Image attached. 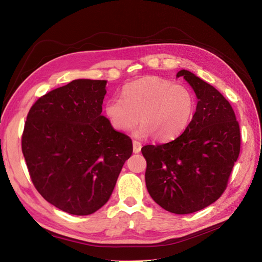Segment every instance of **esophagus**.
Wrapping results in <instances>:
<instances>
[{
  "mask_svg": "<svg viewBox=\"0 0 262 262\" xmlns=\"http://www.w3.org/2000/svg\"><path fill=\"white\" fill-rule=\"evenodd\" d=\"M141 143L139 142V141H136V140H134L133 141V151H134V153H139L140 152V150H141Z\"/></svg>",
  "mask_w": 262,
  "mask_h": 262,
  "instance_id": "esophagus-1",
  "label": "esophagus"
}]
</instances>
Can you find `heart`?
Returning <instances> with one entry per match:
<instances>
[{
    "label": "heart",
    "instance_id": "obj_1",
    "mask_svg": "<svg viewBox=\"0 0 262 262\" xmlns=\"http://www.w3.org/2000/svg\"><path fill=\"white\" fill-rule=\"evenodd\" d=\"M195 108L196 98L188 86L149 76L125 85L122 99H108L104 111L118 132H128L140 122L137 137L168 141L188 126Z\"/></svg>",
    "mask_w": 262,
    "mask_h": 262
}]
</instances>
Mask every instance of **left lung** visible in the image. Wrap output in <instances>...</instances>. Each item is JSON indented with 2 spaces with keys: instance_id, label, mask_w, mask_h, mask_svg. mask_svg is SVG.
<instances>
[{
  "instance_id": "obj_1",
  "label": "left lung",
  "mask_w": 262,
  "mask_h": 262,
  "mask_svg": "<svg viewBox=\"0 0 262 262\" xmlns=\"http://www.w3.org/2000/svg\"><path fill=\"white\" fill-rule=\"evenodd\" d=\"M198 98L188 126L174 140L144 145L145 184L168 212L189 214L207 208L225 191L240 154L241 134L234 111L217 90L182 70Z\"/></svg>"
}]
</instances>
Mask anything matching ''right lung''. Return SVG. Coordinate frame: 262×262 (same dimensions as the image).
Returning <instances> with one entry per match:
<instances>
[{
	"instance_id": "add662e5",
	"label": "right lung",
	"mask_w": 262,
	"mask_h": 262,
	"mask_svg": "<svg viewBox=\"0 0 262 262\" xmlns=\"http://www.w3.org/2000/svg\"><path fill=\"white\" fill-rule=\"evenodd\" d=\"M106 80L77 79L39 97L27 117L21 146L34 186L73 215L109 200L133 153L127 135L101 116Z\"/></svg>"
}]
</instances>
